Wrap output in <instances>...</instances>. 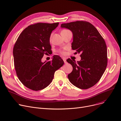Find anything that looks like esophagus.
Listing matches in <instances>:
<instances>
[{
	"label": "esophagus",
	"instance_id": "1",
	"mask_svg": "<svg viewBox=\"0 0 121 121\" xmlns=\"http://www.w3.org/2000/svg\"><path fill=\"white\" fill-rule=\"evenodd\" d=\"M63 61H64V62L65 63H67L66 59L65 58H63Z\"/></svg>",
	"mask_w": 121,
	"mask_h": 121
}]
</instances>
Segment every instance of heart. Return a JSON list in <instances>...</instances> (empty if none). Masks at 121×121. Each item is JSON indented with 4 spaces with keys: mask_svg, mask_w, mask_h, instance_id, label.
<instances>
[{
    "mask_svg": "<svg viewBox=\"0 0 121 121\" xmlns=\"http://www.w3.org/2000/svg\"><path fill=\"white\" fill-rule=\"evenodd\" d=\"M69 31V30H67V29H64V30H63L61 31V34H62V33H63L65 32H66V31ZM59 52H60V53H62V54L64 53V50H59Z\"/></svg>",
    "mask_w": 121,
    "mask_h": 121,
    "instance_id": "1",
    "label": "heart"
}]
</instances>
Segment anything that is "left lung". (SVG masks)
<instances>
[{
  "label": "left lung",
  "mask_w": 121,
  "mask_h": 121,
  "mask_svg": "<svg viewBox=\"0 0 121 121\" xmlns=\"http://www.w3.org/2000/svg\"><path fill=\"white\" fill-rule=\"evenodd\" d=\"M73 34L72 49L80 53L81 60L76 63L68 59L73 66L68 74L69 81L81 89L94 86L100 80L107 65V52L103 37L93 25L86 21H77L61 24Z\"/></svg>",
  "instance_id": "obj_1"
}]
</instances>
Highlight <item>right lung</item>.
Segmentation results:
<instances>
[{
	"mask_svg": "<svg viewBox=\"0 0 121 121\" xmlns=\"http://www.w3.org/2000/svg\"><path fill=\"white\" fill-rule=\"evenodd\" d=\"M59 22H38L31 24L18 36L13 48L14 66L18 78L27 88L39 91L48 86L53 79L55 72L64 65L58 55L52 61H41L43 55L52 49L51 33Z\"/></svg>",
	"mask_w": 121,
	"mask_h": 121,
	"instance_id": "1",
	"label": "right lung"
}]
</instances>
